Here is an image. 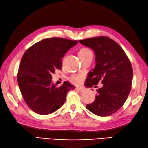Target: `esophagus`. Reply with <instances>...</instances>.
<instances>
[{"mask_svg": "<svg viewBox=\"0 0 148 148\" xmlns=\"http://www.w3.org/2000/svg\"><path fill=\"white\" fill-rule=\"evenodd\" d=\"M75 90H76L79 91V92H83V91H84V89L82 88H75Z\"/></svg>", "mask_w": 148, "mask_h": 148, "instance_id": "obj_1", "label": "esophagus"}]
</instances>
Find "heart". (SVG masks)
<instances>
[{
    "label": "heart",
    "mask_w": 148,
    "mask_h": 148,
    "mask_svg": "<svg viewBox=\"0 0 148 148\" xmlns=\"http://www.w3.org/2000/svg\"><path fill=\"white\" fill-rule=\"evenodd\" d=\"M78 55L79 58L83 60L90 57L93 58V52L87 48H82L78 51ZM84 77L85 75L84 73L73 74L70 78V80L75 85H80L84 80Z\"/></svg>",
    "instance_id": "b5f03b06"
}]
</instances>
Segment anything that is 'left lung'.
Here are the masks:
<instances>
[{"label":"left lung","instance_id":"8db88e82","mask_svg":"<svg viewBox=\"0 0 148 148\" xmlns=\"http://www.w3.org/2000/svg\"><path fill=\"white\" fill-rule=\"evenodd\" d=\"M79 42L95 54V66L89 72L85 86L92 87L100 80L103 84L97 90L94 102L86 108L97 116H110L124 105L131 90L133 71L130 60L121 46L107 36Z\"/></svg>","mask_w":148,"mask_h":148}]
</instances>
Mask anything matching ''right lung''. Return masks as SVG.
I'll return each instance as SVG.
<instances>
[{"label": "right lung", "instance_id": "obj_1", "mask_svg": "<svg viewBox=\"0 0 148 148\" xmlns=\"http://www.w3.org/2000/svg\"><path fill=\"white\" fill-rule=\"evenodd\" d=\"M77 42L62 38H46L24 53L17 82L25 102L35 113L48 115L55 112L65 102L68 91L74 89L68 82L60 86L53 84L51 74L62 69V58Z\"/></svg>", "mask_w": 148, "mask_h": 148}]
</instances>
